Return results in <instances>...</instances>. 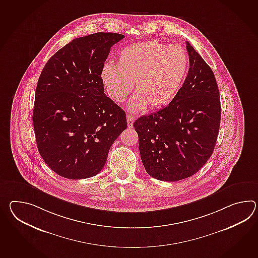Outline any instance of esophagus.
Instances as JSON below:
<instances>
[{
    "instance_id": "obj_1",
    "label": "esophagus",
    "mask_w": 258,
    "mask_h": 258,
    "mask_svg": "<svg viewBox=\"0 0 258 258\" xmlns=\"http://www.w3.org/2000/svg\"><path fill=\"white\" fill-rule=\"evenodd\" d=\"M135 121V117L131 115H126V122H127V126L131 128L133 126V123Z\"/></svg>"
}]
</instances>
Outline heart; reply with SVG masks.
<instances>
[{
    "instance_id": "b5f03b06",
    "label": "heart",
    "mask_w": 258,
    "mask_h": 258,
    "mask_svg": "<svg viewBox=\"0 0 258 258\" xmlns=\"http://www.w3.org/2000/svg\"><path fill=\"white\" fill-rule=\"evenodd\" d=\"M189 58L182 47L156 40L126 46L117 63H106L101 79L109 97L123 103L134 86L128 103L132 112L162 108L176 96L188 71Z\"/></svg>"
}]
</instances>
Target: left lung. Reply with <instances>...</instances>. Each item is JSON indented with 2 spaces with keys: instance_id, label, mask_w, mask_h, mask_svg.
Returning <instances> with one entry per match:
<instances>
[{
  "instance_id": "left-lung-1",
  "label": "left lung",
  "mask_w": 258,
  "mask_h": 258,
  "mask_svg": "<svg viewBox=\"0 0 258 258\" xmlns=\"http://www.w3.org/2000/svg\"><path fill=\"white\" fill-rule=\"evenodd\" d=\"M186 45L189 69L182 87L165 108L133 124L145 170L163 181H177L199 171L212 155L220 126L215 75L189 42Z\"/></svg>"
}]
</instances>
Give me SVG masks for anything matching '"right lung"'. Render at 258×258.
<instances>
[{
	"label": "right lung",
	"mask_w": 258,
	"mask_h": 258,
	"mask_svg": "<svg viewBox=\"0 0 258 258\" xmlns=\"http://www.w3.org/2000/svg\"><path fill=\"white\" fill-rule=\"evenodd\" d=\"M124 37L98 32L74 39L40 73L32 115L36 143L42 159L63 178L97 175L126 128L125 112L105 95L101 79L111 47Z\"/></svg>",
	"instance_id": "1"
}]
</instances>
